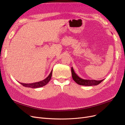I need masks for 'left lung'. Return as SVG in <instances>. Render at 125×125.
I'll list each match as a JSON object with an SVG mask.
<instances>
[{"label":"left lung","mask_w":125,"mask_h":125,"mask_svg":"<svg viewBox=\"0 0 125 125\" xmlns=\"http://www.w3.org/2000/svg\"><path fill=\"white\" fill-rule=\"evenodd\" d=\"M71 73H72V77H73V80L76 82L77 84L81 85H84V86L96 85L100 84L102 81H103V80H90V79H82L80 77H79L77 74V73H75L73 67H71Z\"/></svg>","instance_id":"8db88e82"}]
</instances>
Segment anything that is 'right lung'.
<instances>
[{
	"instance_id": "1",
	"label": "right lung",
	"mask_w": 125,
	"mask_h": 125,
	"mask_svg": "<svg viewBox=\"0 0 125 125\" xmlns=\"http://www.w3.org/2000/svg\"><path fill=\"white\" fill-rule=\"evenodd\" d=\"M52 70L51 72V73L48 75V77L44 79L43 80H42L41 81L36 82L34 83H20L22 85L24 86L27 87V88H41V87H42L45 85H46L51 80V78H52Z\"/></svg>"
}]
</instances>
